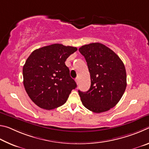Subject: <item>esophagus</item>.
<instances>
[{
	"mask_svg": "<svg viewBox=\"0 0 149 149\" xmlns=\"http://www.w3.org/2000/svg\"><path fill=\"white\" fill-rule=\"evenodd\" d=\"M75 82H76V84H77V85H78L79 84V78L78 77H77L76 79H75Z\"/></svg>",
	"mask_w": 149,
	"mask_h": 149,
	"instance_id": "esophagus-1",
	"label": "esophagus"
}]
</instances>
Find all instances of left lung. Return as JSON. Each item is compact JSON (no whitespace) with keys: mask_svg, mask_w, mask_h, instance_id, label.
Here are the masks:
<instances>
[{"mask_svg":"<svg viewBox=\"0 0 149 149\" xmlns=\"http://www.w3.org/2000/svg\"><path fill=\"white\" fill-rule=\"evenodd\" d=\"M79 51L86 60L91 77L90 89L78 91L83 104L95 113L109 110L120 101L127 86L124 64L113 50L99 42L84 45Z\"/></svg>","mask_w":149,"mask_h":149,"instance_id":"left-lung-1","label":"left lung"}]
</instances>
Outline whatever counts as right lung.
<instances>
[{
	"label": "right lung",
	"instance_id": "add662e5",
	"mask_svg": "<svg viewBox=\"0 0 149 149\" xmlns=\"http://www.w3.org/2000/svg\"><path fill=\"white\" fill-rule=\"evenodd\" d=\"M76 47L53 44L35 50L23 67L24 85L35 104L52 110L64 104L72 91L76 88L65 64Z\"/></svg>",
	"mask_w": 149,
	"mask_h": 149
}]
</instances>
